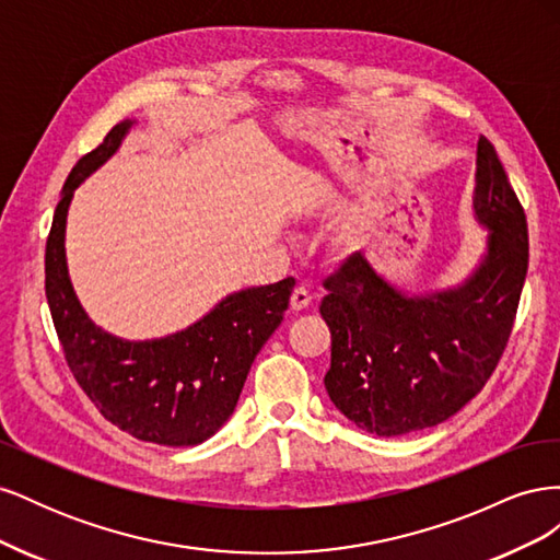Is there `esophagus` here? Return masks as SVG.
<instances>
[{
    "mask_svg": "<svg viewBox=\"0 0 560 560\" xmlns=\"http://www.w3.org/2000/svg\"><path fill=\"white\" fill-rule=\"evenodd\" d=\"M311 301H313V296H311V292L306 290V287H296V290L292 292L290 306H292V311H303V308L311 306Z\"/></svg>",
    "mask_w": 560,
    "mask_h": 560,
    "instance_id": "1",
    "label": "esophagus"
}]
</instances>
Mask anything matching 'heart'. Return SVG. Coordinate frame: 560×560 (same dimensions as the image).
I'll return each mask as SVG.
<instances>
[{
    "label": "heart",
    "instance_id": "b5f03b06",
    "mask_svg": "<svg viewBox=\"0 0 560 560\" xmlns=\"http://www.w3.org/2000/svg\"><path fill=\"white\" fill-rule=\"evenodd\" d=\"M329 194H334V186H329L327 182H315L311 189H308V194L301 198V210L303 212H313L315 208H319L322 202L327 200Z\"/></svg>",
    "mask_w": 560,
    "mask_h": 560
}]
</instances>
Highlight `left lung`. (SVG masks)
Returning a JSON list of instances; mask_svg holds the SVG:
<instances>
[{"mask_svg":"<svg viewBox=\"0 0 560 560\" xmlns=\"http://www.w3.org/2000/svg\"><path fill=\"white\" fill-rule=\"evenodd\" d=\"M471 212L486 231L483 249L455 284L409 292L378 273L364 252L325 282V387L336 409L369 434L434 428L493 374L528 273V224L486 138L477 144Z\"/></svg>","mask_w":560,"mask_h":560,"instance_id":"left-lung-1","label":"left lung"}]
</instances>
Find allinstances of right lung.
I'll list each match as a JSON object with an SVG mask.
<instances>
[{"label":"right lung","instance_id":"right-lung-1","mask_svg":"<svg viewBox=\"0 0 560 560\" xmlns=\"http://www.w3.org/2000/svg\"><path fill=\"white\" fill-rule=\"evenodd\" d=\"M138 124L126 118L83 156L62 186L46 243V299L74 378L109 422L142 442L198 446L231 418L249 366L290 306L294 278L231 292L194 325L130 341L83 311L67 268L65 229L74 191Z\"/></svg>","mask_w":560,"mask_h":560}]
</instances>
